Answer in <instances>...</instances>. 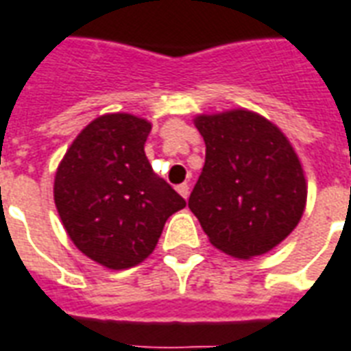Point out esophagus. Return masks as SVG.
Masks as SVG:
<instances>
[{"mask_svg": "<svg viewBox=\"0 0 351 351\" xmlns=\"http://www.w3.org/2000/svg\"><path fill=\"white\" fill-rule=\"evenodd\" d=\"M176 191H178V193H180V195L184 197V199H188V195H189V186L186 182L184 184H180V186H176Z\"/></svg>", "mask_w": 351, "mask_h": 351, "instance_id": "esophagus-1", "label": "esophagus"}]
</instances>
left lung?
<instances>
[{
	"label": "left lung",
	"mask_w": 351,
	"mask_h": 351,
	"mask_svg": "<svg viewBox=\"0 0 351 351\" xmlns=\"http://www.w3.org/2000/svg\"><path fill=\"white\" fill-rule=\"evenodd\" d=\"M206 160L189 195L210 243L234 258H253L279 245L300 223L307 180L282 130L255 111L193 119Z\"/></svg>",
	"instance_id": "8db88e82"
}]
</instances>
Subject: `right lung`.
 I'll use <instances>...</instances> for the list:
<instances>
[{"instance_id":"obj_1","label":"right lung","mask_w":351,"mask_h":351,"mask_svg":"<svg viewBox=\"0 0 351 351\" xmlns=\"http://www.w3.org/2000/svg\"><path fill=\"white\" fill-rule=\"evenodd\" d=\"M152 124L130 113L96 117L57 165L53 201L66 234L90 261L128 269L154 251L186 201L145 154Z\"/></svg>"}]
</instances>
